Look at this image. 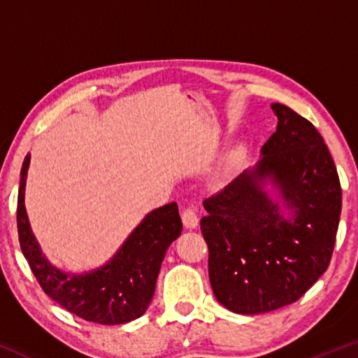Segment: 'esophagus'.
Here are the masks:
<instances>
[{"instance_id":"34e87169","label":"esophagus","mask_w":358,"mask_h":358,"mask_svg":"<svg viewBox=\"0 0 358 358\" xmlns=\"http://www.w3.org/2000/svg\"><path fill=\"white\" fill-rule=\"evenodd\" d=\"M181 221L186 229H196L199 226V217L192 208H185L181 211Z\"/></svg>"}]
</instances>
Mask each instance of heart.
<instances>
[{"label":"heart","instance_id":"obj_1","mask_svg":"<svg viewBox=\"0 0 358 358\" xmlns=\"http://www.w3.org/2000/svg\"><path fill=\"white\" fill-rule=\"evenodd\" d=\"M243 153H245L243 147H235V148L230 150L229 153L224 156V159L221 161L220 167L216 169L213 178L215 180H221V178L226 177V175L230 171H232V169H235V167L238 166V162L241 161V157H243Z\"/></svg>","mask_w":358,"mask_h":358}]
</instances>
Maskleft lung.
Segmentation results:
<instances>
[{"label":"left lung","instance_id":"1","mask_svg":"<svg viewBox=\"0 0 358 358\" xmlns=\"http://www.w3.org/2000/svg\"><path fill=\"white\" fill-rule=\"evenodd\" d=\"M271 110L278 126L257 164L203 201L210 284L237 314L299 300L329 266L341 215V185L322 136L287 106Z\"/></svg>","mask_w":358,"mask_h":358}]
</instances>
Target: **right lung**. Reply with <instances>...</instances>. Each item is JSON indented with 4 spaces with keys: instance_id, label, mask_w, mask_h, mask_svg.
Masks as SVG:
<instances>
[{
    "instance_id": "1",
    "label": "right lung",
    "mask_w": 358,
    "mask_h": 358,
    "mask_svg": "<svg viewBox=\"0 0 358 358\" xmlns=\"http://www.w3.org/2000/svg\"><path fill=\"white\" fill-rule=\"evenodd\" d=\"M31 156L20 172L17 227L20 248L44 292L64 310L90 322L118 325L147 311L167 248L183 229L178 205L172 202L143 217L120 250L104 265L92 271L72 273L58 268L42 252L25 208V186Z\"/></svg>"
}]
</instances>
